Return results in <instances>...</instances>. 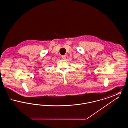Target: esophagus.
Masks as SVG:
<instances>
[{
	"mask_svg": "<svg viewBox=\"0 0 128 128\" xmlns=\"http://www.w3.org/2000/svg\"><path fill=\"white\" fill-rule=\"evenodd\" d=\"M61 57L63 60H65L66 58V55H63Z\"/></svg>",
	"mask_w": 128,
	"mask_h": 128,
	"instance_id": "esophagus-1",
	"label": "esophagus"
}]
</instances>
